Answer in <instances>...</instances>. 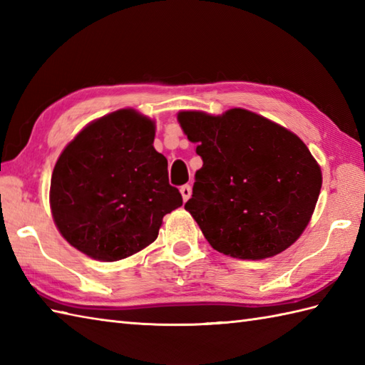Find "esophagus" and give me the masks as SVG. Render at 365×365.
Masks as SVG:
<instances>
[{"mask_svg":"<svg viewBox=\"0 0 365 365\" xmlns=\"http://www.w3.org/2000/svg\"><path fill=\"white\" fill-rule=\"evenodd\" d=\"M180 192H182L183 200L187 202V200L191 197V187H190V185H183V187H180Z\"/></svg>","mask_w":365,"mask_h":365,"instance_id":"1","label":"esophagus"}]
</instances>
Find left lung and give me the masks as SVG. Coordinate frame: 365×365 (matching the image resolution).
Segmentation results:
<instances>
[{
	"mask_svg": "<svg viewBox=\"0 0 365 365\" xmlns=\"http://www.w3.org/2000/svg\"><path fill=\"white\" fill-rule=\"evenodd\" d=\"M204 165L185 204L213 250L262 260L292 246L311 221L322 169L287 128L242 108L221 115L180 111Z\"/></svg>",
	"mask_w": 365,
	"mask_h": 365,
	"instance_id": "1",
	"label": "left lung"
}]
</instances>
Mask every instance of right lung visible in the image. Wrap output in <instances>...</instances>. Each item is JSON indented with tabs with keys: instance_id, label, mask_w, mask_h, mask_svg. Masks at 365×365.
Wrapping results in <instances>:
<instances>
[{
	"instance_id": "obj_1",
	"label": "right lung",
	"mask_w": 365,
	"mask_h": 365,
	"mask_svg": "<svg viewBox=\"0 0 365 365\" xmlns=\"http://www.w3.org/2000/svg\"><path fill=\"white\" fill-rule=\"evenodd\" d=\"M153 138V120L119 110L84 127L58 158L53 220L89 257L115 262L139 252L158 237L163 216L182 205Z\"/></svg>"
}]
</instances>
